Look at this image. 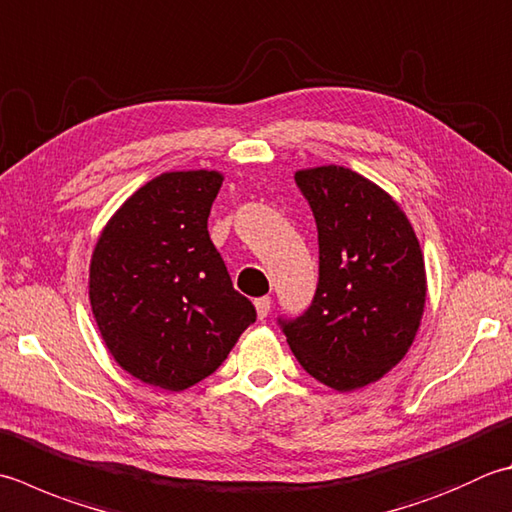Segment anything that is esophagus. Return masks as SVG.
Here are the masks:
<instances>
[{"label": "esophagus", "mask_w": 512, "mask_h": 512, "mask_svg": "<svg viewBox=\"0 0 512 512\" xmlns=\"http://www.w3.org/2000/svg\"><path fill=\"white\" fill-rule=\"evenodd\" d=\"M255 308H257V317L266 319L270 315V297L255 299Z\"/></svg>", "instance_id": "esophagus-1"}]
</instances>
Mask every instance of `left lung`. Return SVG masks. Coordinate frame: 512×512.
<instances>
[{"label":"left lung","instance_id":"8db88e82","mask_svg":"<svg viewBox=\"0 0 512 512\" xmlns=\"http://www.w3.org/2000/svg\"><path fill=\"white\" fill-rule=\"evenodd\" d=\"M317 224L319 282L304 315L279 319L310 377L346 393L402 362L422 324L426 268L404 210L344 166L297 170Z\"/></svg>","mask_w":512,"mask_h":512}]
</instances>
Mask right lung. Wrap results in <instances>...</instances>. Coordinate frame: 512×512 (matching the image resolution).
I'll use <instances>...</instances> for the list:
<instances>
[{
    "instance_id": "add662e5",
    "label": "right lung",
    "mask_w": 512,
    "mask_h": 512,
    "mask_svg": "<svg viewBox=\"0 0 512 512\" xmlns=\"http://www.w3.org/2000/svg\"><path fill=\"white\" fill-rule=\"evenodd\" d=\"M222 182L217 170L150 179L97 239L90 308L110 355L139 382L175 393L195 386L255 322L208 235Z\"/></svg>"
}]
</instances>
